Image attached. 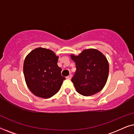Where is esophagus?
Segmentation results:
<instances>
[{
	"mask_svg": "<svg viewBox=\"0 0 134 134\" xmlns=\"http://www.w3.org/2000/svg\"><path fill=\"white\" fill-rule=\"evenodd\" d=\"M71 77H72V74H69L68 76L66 77V79H71Z\"/></svg>",
	"mask_w": 134,
	"mask_h": 134,
	"instance_id": "esophagus-1",
	"label": "esophagus"
}]
</instances>
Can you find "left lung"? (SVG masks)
Segmentation results:
<instances>
[{"mask_svg": "<svg viewBox=\"0 0 134 134\" xmlns=\"http://www.w3.org/2000/svg\"><path fill=\"white\" fill-rule=\"evenodd\" d=\"M75 62L76 72L71 81L79 94L89 96L102 90L109 76L107 58L94 49L83 50L77 56L71 55Z\"/></svg>", "mask_w": 134, "mask_h": 134, "instance_id": "left-lung-1", "label": "left lung"}]
</instances>
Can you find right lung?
Wrapping results in <instances>:
<instances>
[{
  "label": "right lung",
  "instance_id": "right-lung-1",
  "mask_svg": "<svg viewBox=\"0 0 134 134\" xmlns=\"http://www.w3.org/2000/svg\"><path fill=\"white\" fill-rule=\"evenodd\" d=\"M58 60L53 51L42 47L35 49L25 57L23 66L25 80L35 96L49 98L59 91L65 77L62 76Z\"/></svg>",
  "mask_w": 134,
  "mask_h": 134
}]
</instances>
